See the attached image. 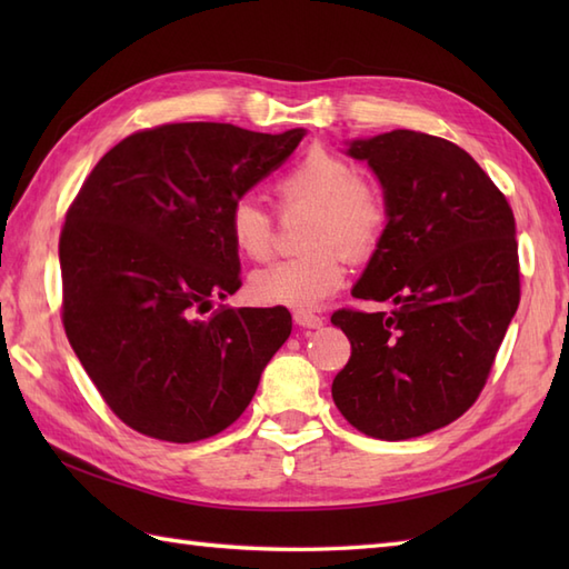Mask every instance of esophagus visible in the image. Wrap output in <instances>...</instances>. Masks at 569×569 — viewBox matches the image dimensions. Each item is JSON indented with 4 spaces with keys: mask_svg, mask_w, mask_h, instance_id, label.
<instances>
[{
    "mask_svg": "<svg viewBox=\"0 0 569 569\" xmlns=\"http://www.w3.org/2000/svg\"><path fill=\"white\" fill-rule=\"evenodd\" d=\"M293 320H296V325H300V328H306V330H318L325 322L320 316H316V312H310V310H296Z\"/></svg>",
    "mask_w": 569,
    "mask_h": 569,
    "instance_id": "34e87169",
    "label": "esophagus"
}]
</instances>
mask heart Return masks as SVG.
Returning <instances> with one entry per match:
<instances>
[{"label":"heart","instance_id":"b5f03b06","mask_svg":"<svg viewBox=\"0 0 569 569\" xmlns=\"http://www.w3.org/2000/svg\"><path fill=\"white\" fill-rule=\"evenodd\" d=\"M278 208H310L306 253L253 271L249 293L261 306L316 308L342 286L347 257L369 259L389 227L383 192L361 178L342 153L310 149L273 186ZM227 234L239 253L263 261L273 251V217L253 198H239L227 212Z\"/></svg>","mask_w":569,"mask_h":569}]
</instances>
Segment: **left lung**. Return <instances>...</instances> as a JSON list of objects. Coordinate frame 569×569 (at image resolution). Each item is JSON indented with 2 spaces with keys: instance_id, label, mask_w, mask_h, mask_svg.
Wrapping results in <instances>:
<instances>
[{
  "instance_id": "left-lung-1",
  "label": "left lung",
  "mask_w": 569,
  "mask_h": 569,
  "mask_svg": "<svg viewBox=\"0 0 569 569\" xmlns=\"http://www.w3.org/2000/svg\"><path fill=\"white\" fill-rule=\"evenodd\" d=\"M379 176L389 227L352 296L391 312L342 308L352 357L332 381L349 426L408 440L450 426L477 401L521 300L513 210L457 143L393 129L352 141Z\"/></svg>"
}]
</instances>
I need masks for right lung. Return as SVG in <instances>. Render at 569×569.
Wrapping results in <instances>:
<instances>
[{"label": "right lung", "mask_w": 569, "mask_h": 569, "mask_svg": "<svg viewBox=\"0 0 569 569\" xmlns=\"http://www.w3.org/2000/svg\"><path fill=\"white\" fill-rule=\"evenodd\" d=\"M303 137L161 124L119 141L84 178L58 241L60 312L82 369L131 430L198 442L232 426L257 393L291 312H203L241 286L229 208Z\"/></svg>", "instance_id": "right-lung-1"}]
</instances>
